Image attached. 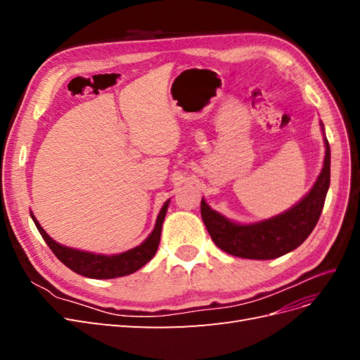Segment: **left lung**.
<instances>
[{
	"label": "left lung",
	"instance_id": "obj_1",
	"mask_svg": "<svg viewBox=\"0 0 360 360\" xmlns=\"http://www.w3.org/2000/svg\"><path fill=\"white\" fill-rule=\"evenodd\" d=\"M323 129V123H321ZM323 169L308 195L287 212L255 224H236L201 200V217L212 240L224 252L249 258L274 259L299 248L317 225L330 184V147L324 136Z\"/></svg>",
	"mask_w": 360,
	"mask_h": 360
}]
</instances>
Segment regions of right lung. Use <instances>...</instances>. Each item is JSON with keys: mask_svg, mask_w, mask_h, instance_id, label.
<instances>
[{"mask_svg": "<svg viewBox=\"0 0 360 360\" xmlns=\"http://www.w3.org/2000/svg\"><path fill=\"white\" fill-rule=\"evenodd\" d=\"M169 200L163 204V207L159 212V216L156 219L155 230L146 238V240L139 246L129 249L123 254L117 255H101L93 252H85V250L73 249L63 246L57 243L53 238L48 236V233L40 226L39 221L31 212V217L34 221L40 236L46 245L51 248V250L56 257L61 261L64 266H68L75 274L82 275L85 278L93 279H112L134 274V271L139 270L143 266H146L148 261L155 257L159 242H160V233H162V224L165 219V214L168 210Z\"/></svg>", "mask_w": 360, "mask_h": 360, "instance_id": "obj_1", "label": "right lung"}]
</instances>
